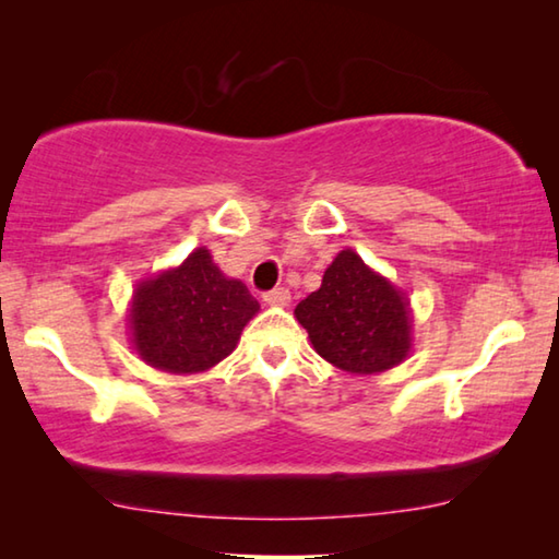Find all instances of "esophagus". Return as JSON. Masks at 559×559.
I'll list each match as a JSON object with an SVG mask.
<instances>
[{
    "mask_svg": "<svg viewBox=\"0 0 559 559\" xmlns=\"http://www.w3.org/2000/svg\"><path fill=\"white\" fill-rule=\"evenodd\" d=\"M263 300H266L269 306H288L290 290L288 288H273L269 293H263Z\"/></svg>",
    "mask_w": 559,
    "mask_h": 559,
    "instance_id": "34e87169",
    "label": "esophagus"
}]
</instances>
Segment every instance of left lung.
Listing matches in <instances>:
<instances>
[{
  "label": "left lung",
  "mask_w": 559,
  "mask_h": 559,
  "mask_svg": "<svg viewBox=\"0 0 559 559\" xmlns=\"http://www.w3.org/2000/svg\"><path fill=\"white\" fill-rule=\"evenodd\" d=\"M316 353L353 374H380L412 349V310L404 293L353 249L340 251L320 288L296 306Z\"/></svg>",
  "instance_id": "obj_1"
}]
</instances>
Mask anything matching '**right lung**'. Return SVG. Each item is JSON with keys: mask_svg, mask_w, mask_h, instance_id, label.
Masks as SVG:
<instances>
[{"mask_svg": "<svg viewBox=\"0 0 559 559\" xmlns=\"http://www.w3.org/2000/svg\"><path fill=\"white\" fill-rule=\"evenodd\" d=\"M257 313L259 300L241 281L226 278L202 246L177 269L138 283L128 323L132 347L150 367L194 374L231 355Z\"/></svg>", "mask_w": 559, "mask_h": 559, "instance_id": "obj_1", "label": "right lung"}]
</instances>
